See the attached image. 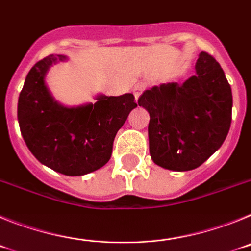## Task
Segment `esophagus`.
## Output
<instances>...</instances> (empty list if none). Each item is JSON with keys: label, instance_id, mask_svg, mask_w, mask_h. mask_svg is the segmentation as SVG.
Masks as SVG:
<instances>
[{"label": "esophagus", "instance_id": "34e87169", "mask_svg": "<svg viewBox=\"0 0 251 251\" xmlns=\"http://www.w3.org/2000/svg\"><path fill=\"white\" fill-rule=\"evenodd\" d=\"M145 90V85L143 84H138V85H136L134 88H133V95H134V99H136V101L138 100L139 95L142 94V92Z\"/></svg>", "mask_w": 251, "mask_h": 251}]
</instances>
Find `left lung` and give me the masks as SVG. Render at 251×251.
<instances>
[{"label": "left lung", "mask_w": 251, "mask_h": 251, "mask_svg": "<svg viewBox=\"0 0 251 251\" xmlns=\"http://www.w3.org/2000/svg\"><path fill=\"white\" fill-rule=\"evenodd\" d=\"M195 72L182 84L152 86L138 99L151 117V158L166 170H195L229 133L232 94L220 64L202 51Z\"/></svg>", "instance_id": "8db88e82"}]
</instances>
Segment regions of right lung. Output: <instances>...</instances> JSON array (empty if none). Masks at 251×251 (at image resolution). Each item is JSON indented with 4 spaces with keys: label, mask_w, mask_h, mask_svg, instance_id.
I'll list each match as a JSON object with an SVG mask.
<instances>
[{
    "label": "right lung",
    "mask_w": 251,
    "mask_h": 251,
    "mask_svg": "<svg viewBox=\"0 0 251 251\" xmlns=\"http://www.w3.org/2000/svg\"><path fill=\"white\" fill-rule=\"evenodd\" d=\"M65 55H49L28 72L17 104L20 130L39 162L66 176H83L110 159L115 134L137 106L130 93L98 94L95 103L65 106L55 100L46 74Z\"/></svg>",
    "instance_id": "obj_1"
}]
</instances>
